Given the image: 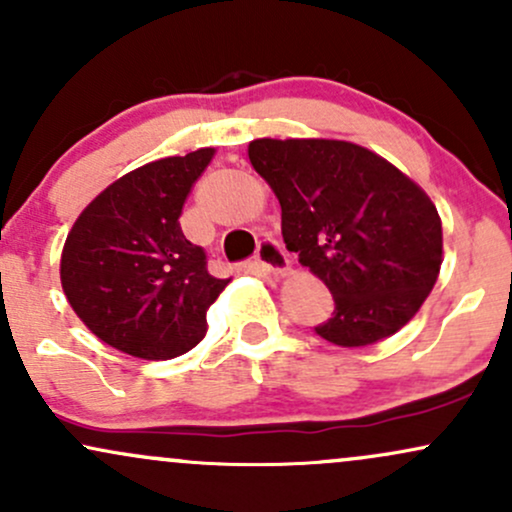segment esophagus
I'll return each instance as SVG.
<instances>
[{"instance_id": "34e87169", "label": "esophagus", "mask_w": 512, "mask_h": 512, "mask_svg": "<svg viewBox=\"0 0 512 512\" xmlns=\"http://www.w3.org/2000/svg\"><path fill=\"white\" fill-rule=\"evenodd\" d=\"M255 264L257 267H262L264 272L284 274L286 269H289V257H286V252L281 250V245L276 243V240L264 238L262 243L257 245Z\"/></svg>"}]
</instances>
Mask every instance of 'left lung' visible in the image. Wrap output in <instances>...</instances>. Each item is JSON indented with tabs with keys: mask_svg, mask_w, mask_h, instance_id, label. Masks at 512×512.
I'll return each instance as SVG.
<instances>
[{
	"mask_svg": "<svg viewBox=\"0 0 512 512\" xmlns=\"http://www.w3.org/2000/svg\"><path fill=\"white\" fill-rule=\"evenodd\" d=\"M252 168L281 204V236L325 281L337 346H368L419 313L443 262V228L428 195L385 158L337 139H255Z\"/></svg>",
	"mask_w": 512,
	"mask_h": 512,
	"instance_id": "8db88e82",
	"label": "left lung"
}]
</instances>
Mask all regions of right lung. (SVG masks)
Returning a JSON list of instances; mask_svg holds the SVG:
<instances>
[{
  "mask_svg": "<svg viewBox=\"0 0 512 512\" xmlns=\"http://www.w3.org/2000/svg\"><path fill=\"white\" fill-rule=\"evenodd\" d=\"M214 149L170 156L122 175L93 199L62 250V289L105 344L146 361L202 342L207 308L226 289L207 252L180 228L182 204Z\"/></svg>",
  "mask_w": 512,
  "mask_h": 512,
  "instance_id": "obj_1",
  "label": "right lung"
}]
</instances>
